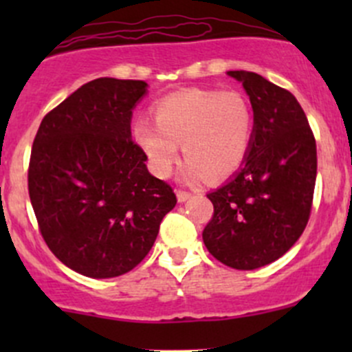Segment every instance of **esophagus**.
Segmentation results:
<instances>
[{
  "instance_id": "34e87169",
  "label": "esophagus",
  "mask_w": 352,
  "mask_h": 352,
  "mask_svg": "<svg viewBox=\"0 0 352 352\" xmlns=\"http://www.w3.org/2000/svg\"><path fill=\"white\" fill-rule=\"evenodd\" d=\"M190 196H192V194H190V192H187V190H182V189H179V190H177V199H179V202H184V201H187V199H189Z\"/></svg>"
}]
</instances>
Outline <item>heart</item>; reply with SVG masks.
I'll list each match as a JSON object with an SVG mask.
<instances>
[{
    "mask_svg": "<svg viewBox=\"0 0 352 352\" xmlns=\"http://www.w3.org/2000/svg\"><path fill=\"white\" fill-rule=\"evenodd\" d=\"M155 122L141 119L133 136L148 160L151 172L168 177L179 158V144L187 158L184 177L204 175L218 180L242 166L254 136V110L240 91H177L156 102Z\"/></svg>",
    "mask_w": 352,
    "mask_h": 352,
    "instance_id": "heart-1",
    "label": "heart"
}]
</instances>
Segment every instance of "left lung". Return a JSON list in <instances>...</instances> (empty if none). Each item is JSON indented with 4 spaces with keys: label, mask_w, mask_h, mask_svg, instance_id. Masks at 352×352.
Masks as SVG:
<instances>
[{
    "label": "left lung",
    "mask_w": 352,
    "mask_h": 352,
    "mask_svg": "<svg viewBox=\"0 0 352 352\" xmlns=\"http://www.w3.org/2000/svg\"><path fill=\"white\" fill-rule=\"evenodd\" d=\"M254 109V136L239 172L208 194L214 214L202 232L209 254L252 271L278 261L303 233L317 179V144L293 94L252 71H228Z\"/></svg>",
    "instance_id": "8db88e82"
}]
</instances>
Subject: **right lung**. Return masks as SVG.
Segmentation results:
<instances>
[{
    "instance_id": "1",
    "label": "right lung",
    "mask_w": 352,
    "mask_h": 352,
    "mask_svg": "<svg viewBox=\"0 0 352 352\" xmlns=\"http://www.w3.org/2000/svg\"><path fill=\"white\" fill-rule=\"evenodd\" d=\"M141 80L97 78L42 119L28 165V194L52 254L95 279L117 278L148 255L173 189L148 172L131 140Z\"/></svg>"
}]
</instances>
